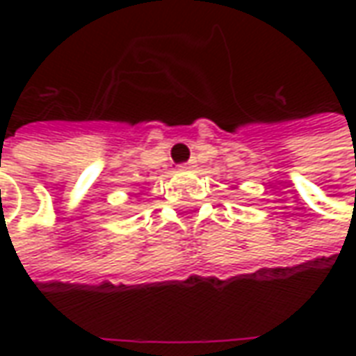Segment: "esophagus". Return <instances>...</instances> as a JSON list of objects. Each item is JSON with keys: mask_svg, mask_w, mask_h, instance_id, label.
I'll list each match as a JSON object with an SVG mask.
<instances>
[{"mask_svg": "<svg viewBox=\"0 0 356 356\" xmlns=\"http://www.w3.org/2000/svg\"><path fill=\"white\" fill-rule=\"evenodd\" d=\"M183 168H188V170H191V168H194V160H191V162L183 163Z\"/></svg>", "mask_w": 356, "mask_h": 356, "instance_id": "obj_1", "label": "esophagus"}]
</instances>
